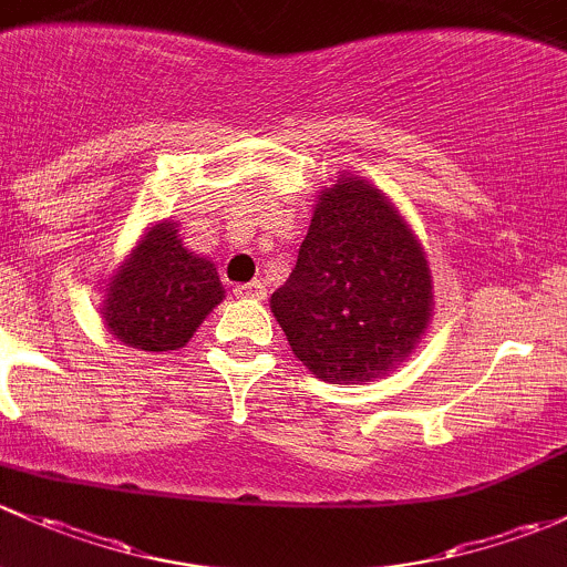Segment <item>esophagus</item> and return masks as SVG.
I'll return each mask as SVG.
<instances>
[{
  "instance_id": "1",
  "label": "esophagus",
  "mask_w": 567,
  "mask_h": 567,
  "mask_svg": "<svg viewBox=\"0 0 567 567\" xmlns=\"http://www.w3.org/2000/svg\"><path fill=\"white\" fill-rule=\"evenodd\" d=\"M237 297H248V300H265L267 297V286L261 281H250V284H243L235 289Z\"/></svg>"
}]
</instances>
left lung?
<instances>
[{
  "mask_svg": "<svg viewBox=\"0 0 567 567\" xmlns=\"http://www.w3.org/2000/svg\"><path fill=\"white\" fill-rule=\"evenodd\" d=\"M270 308L295 358L330 384L399 369L434 313L423 243L393 198L352 172L319 190L289 281Z\"/></svg>",
  "mask_w": 567,
  "mask_h": 567,
  "instance_id": "1",
  "label": "left lung"
}]
</instances>
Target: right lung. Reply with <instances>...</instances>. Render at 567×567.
Instances as JSON below:
<instances>
[{
	"label": "right lung",
	"instance_id": "1",
	"mask_svg": "<svg viewBox=\"0 0 567 567\" xmlns=\"http://www.w3.org/2000/svg\"><path fill=\"white\" fill-rule=\"evenodd\" d=\"M226 297L218 267L185 248L179 224H150L103 286L101 317L111 336L138 352H172Z\"/></svg>",
	"mask_w": 567,
	"mask_h": 567
}]
</instances>
